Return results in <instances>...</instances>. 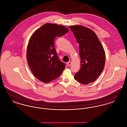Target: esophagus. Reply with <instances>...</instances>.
<instances>
[{"mask_svg":"<svg viewBox=\"0 0 127 127\" xmlns=\"http://www.w3.org/2000/svg\"><path fill=\"white\" fill-rule=\"evenodd\" d=\"M71 61H69V62H67L66 63V65H67V66H70L71 65Z\"/></svg>","mask_w":127,"mask_h":127,"instance_id":"1","label":"esophagus"}]
</instances>
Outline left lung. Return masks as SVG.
Instances as JSON below:
<instances>
[{
    "label": "left lung",
    "mask_w": 127,
    "mask_h": 127,
    "mask_svg": "<svg viewBox=\"0 0 127 127\" xmlns=\"http://www.w3.org/2000/svg\"><path fill=\"white\" fill-rule=\"evenodd\" d=\"M79 44L81 67L74 79L88 85L93 82L102 72L105 64V52L96 33L81 25L69 26Z\"/></svg>",
    "instance_id": "8db88e82"
}]
</instances>
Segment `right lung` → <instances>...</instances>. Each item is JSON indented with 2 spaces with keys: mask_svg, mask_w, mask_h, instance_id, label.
Returning <instances> with one entry per match:
<instances>
[{
  "mask_svg": "<svg viewBox=\"0 0 127 127\" xmlns=\"http://www.w3.org/2000/svg\"><path fill=\"white\" fill-rule=\"evenodd\" d=\"M68 29L61 25L46 23L36 30L29 40L27 60L34 76L44 83L57 79L65 67L58 57L54 46L56 36L68 32Z\"/></svg>",
  "mask_w": 127,
  "mask_h": 127,
  "instance_id": "add662e5",
  "label": "right lung"
}]
</instances>
